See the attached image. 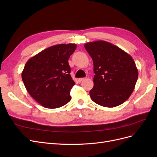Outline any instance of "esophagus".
Returning a JSON list of instances; mask_svg holds the SVG:
<instances>
[{"mask_svg":"<svg viewBox=\"0 0 157 157\" xmlns=\"http://www.w3.org/2000/svg\"><path fill=\"white\" fill-rule=\"evenodd\" d=\"M84 80H85V78H78V79L79 82H81L82 81H83Z\"/></svg>","mask_w":157,"mask_h":157,"instance_id":"obj_1","label":"esophagus"}]
</instances>
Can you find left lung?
Segmentation results:
<instances>
[{
	"label": "left lung",
	"mask_w": 157,
	"mask_h": 157,
	"mask_svg": "<svg viewBox=\"0 0 157 157\" xmlns=\"http://www.w3.org/2000/svg\"><path fill=\"white\" fill-rule=\"evenodd\" d=\"M84 48L94 63L92 100L98 105L114 107L131 96L138 77L132 56L118 46L104 40L87 42Z\"/></svg>",
	"instance_id": "1"
}]
</instances>
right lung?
Returning <instances> with one entry per match:
<instances>
[{"mask_svg": "<svg viewBox=\"0 0 157 157\" xmlns=\"http://www.w3.org/2000/svg\"><path fill=\"white\" fill-rule=\"evenodd\" d=\"M75 44L49 47L32 57L21 73L22 80L30 96L48 109L61 107L69 103L70 91L75 84L70 75L69 57Z\"/></svg>", "mask_w": 157, "mask_h": 157, "instance_id": "right-lung-1", "label": "right lung"}]
</instances>
